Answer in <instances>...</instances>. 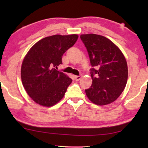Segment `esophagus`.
Masks as SVG:
<instances>
[{
	"instance_id": "obj_1",
	"label": "esophagus",
	"mask_w": 148,
	"mask_h": 148,
	"mask_svg": "<svg viewBox=\"0 0 148 148\" xmlns=\"http://www.w3.org/2000/svg\"><path fill=\"white\" fill-rule=\"evenodd\" d=\"M81 78H82V76H75V79L76 81H79L81 79Z\"/></svg>"
}]
</instances>
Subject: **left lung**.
Listing matches in <instances>:
<instances>
[{"label":"left lung","mask_w":148,"mask_h":148,"mask_svg":"<svg viewBox=\"0 0 148 148\" xmlns=\"http://www.w3.org/2000/svg\"><path fill=\"white\" fill-rule=\"evenodd\" d=\"M81 40L88 50L92 84L86 90L91 102L99 106L110 104L120 96L126 86L128 67L121 50L104 36L82 34Z\"/></svg>","instance_id":"1"}]
</instances>
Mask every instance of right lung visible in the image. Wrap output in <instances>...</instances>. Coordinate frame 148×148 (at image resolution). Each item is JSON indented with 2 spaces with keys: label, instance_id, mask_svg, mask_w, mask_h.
<instances>
[{
  "label": "right lung",
  "instance_id": "add662e5",
  "mask_svg": "<svg viewBox=\"0 0 148 148\" xmlns=\"http://www.w3.org/2000/svg\"><path fill=\"white\" fill-rule=\"evenodd\" d=\"M77 38L76 34L48 36L36 42L26 54L21 69L22 84L37 104L52 106L64 97L72 79L56 69Z\"/></svg>",
  "mask_w": 148,
  "mask_h": 148
}]
</instances>
